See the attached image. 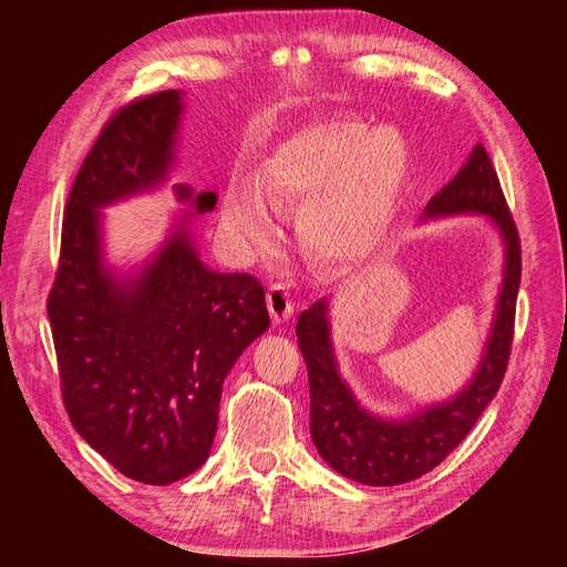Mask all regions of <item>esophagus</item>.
<instances>
[{
  "instance_id": "34e87169",
  "label": "esophagus",
  "mask_w": 567,
  "mask_h": 567,
  "mask_svg": "<svg viewBox=\"0 0 567 567\" xmlns=\"http://www.w3.org/2000/svg\"><path fill=\"white\" fill-rule=\"evenodd\" d=\"M268 309H270V317L275 323H282L295 311L290 290H287L282 282H272L268 287Z\"/></svg>"
}]
</instances>
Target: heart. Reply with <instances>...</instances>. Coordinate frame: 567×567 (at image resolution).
<instances>
[{"label": "heart", "instance_id": "b5f03b06", "mask_svg": "<svg viewBox=\"0 0 567 567\" xmlns=\"http://www.w3.org/2000/svg\"><path fill=\"white\" fill-rule=\"evenodd\" d=\"M412 165L396 126L331 118L297 131L265 161L258 185H234L224 199L228 231L258 246L272 234V209L299 212L305 244L329 262H355L390 231Z\"/></svg>", "mask_w": 567, "mask_h": 567}]
</instances>
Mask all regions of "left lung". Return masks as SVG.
Instances as JSON below:
<instances>
[{"mask_svg": "<svg viewBox=\"0 0 567 567\" xmlns=\"http://www.w3.org/2000/svg\"><path fill=\"white\" fill-rule=\"evenodd\" d=\"M487 214L499 226L507 244V262L497 302L495 323L475 378L451 402L429 406L409 419H380L368 414L346 388L329 341L327 299L305 309L297 319L299 351L305 355L311 396V441L336 473L363 485L388 487L426 475L475 426L485 406L495 400L507 372L516 292L522 282V240L504 199L499 177L487 151L480 146L467 163L426 204V216Z\"/></svg>", "mask_w": 567, "mask_h": 567, "instance_id": "obj_1", "label": "left lung"}]
</instances>
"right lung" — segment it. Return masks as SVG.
<instances>
[{
    "label": "right lung",
    "instance_id": "add662e5",
    "mask_svg": "<svg viewBox=\"0 0 567 567\" xmlns=\"http://www.w3.org/2000/svg\"><path fill=\"white\" fill-rule=\"evenodd\" d=\"M179 112V92L163 90L106 118L68 195L45 302L72 426L146 485H171L204 465L224 378L270 327L256 277L204 268L183 226L131 282L102 268L97 209L163 183ZM177 195L187 199L189 189ZM195 204L209 212L216 195L202 192Z\"/></svg>",
    "mask_w": 567,
    "mask_h": 567
}]
</instances>
